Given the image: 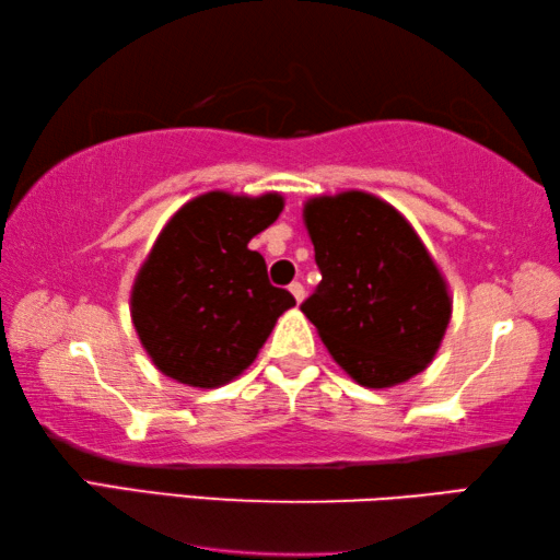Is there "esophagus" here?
<instances>
[{
	"label": "esophagus",
	"instance_id": "34e87169",
	"mask_svg": "<svg viewBox=\"0 0 560 560\" xmlns=\"http://www.w3.org/2000/svg\"><path fill=\"white\" fill-rule=\"evenodd\" d=\"M290 292H292V298H295L298 302H302V298H305V285H302V282H292L290 285Z\"/></svg>",
	"mask_w": 560,
	"mask_h": 560
}]
</instances>
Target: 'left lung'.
<instances>
[{
  "mask_svg": "<svg viewBox=\"0 0 560 560\" xmlns=\"http://www.w3.org/2000/svg\"><path fill=\"white\" fill-rule=\"evenodd\" d=\"M323 280L300 310L362 387L407 382L432 362L452 317L434 260L397 210L362 190L305 206Z\"/></svg>",
  "mask_w": 560,
  "mask_h": 560,
  "instance_id": "obj_1",
  "label": "left lung"
}]
</instances>
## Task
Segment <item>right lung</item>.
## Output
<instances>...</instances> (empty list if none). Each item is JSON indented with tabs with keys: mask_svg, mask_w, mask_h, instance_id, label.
<instances>
[{
	"mask_svg": "<svg viewBox=\"0 0 560 560\" xmlns=\"http://www.w3.org/2000/svg\"><path fill=\"white\" fill-rule=\"evenodd\" d=\"M282 198L206 194L183 206L136 278L133 327L153 364L188 387H220L258 357L278 317L295 305L270 285L247 243L278 220Z\"/></svg>",
	"mask_w": 560,
	"mask_h": 560,
	"instance_id": "right-lung-1",
	"label": "right lung"
}]
</instances>
